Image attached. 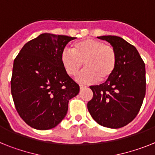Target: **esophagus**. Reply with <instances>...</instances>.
Masks as SVG:
<instances>
[{"label": "esophagus", "mask_w": 155, "mask_h": 155, "mask_svg": "<svg viewBox=\"0 0 155 155\" xmlns=\"http://www.w3.org/2000/svg\"><path fill=\"white\" fill-rule=\"evenodd\" d=\"M84 87H86V86L84 85V84H80V88H81V89H83V88H84Z\"/></svg>", "instance_id": "obj_1"}]
</instances>
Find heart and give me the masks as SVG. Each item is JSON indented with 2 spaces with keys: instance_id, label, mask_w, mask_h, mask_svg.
I'll return each instance as SVG.
<instances>
[{
  "instance_id": "b5f03b06",
  "label": "heart",
  "mask_w": 155,
  "mask_h": 155,
  "mask_svg": "<svg viewBox=\"0 0 155 155\" xmlns=\"http://www.w3.org/2000/svg\"><path fill=\"white\" fill-rule=\"evenodd\" d=\"M61 60L67 74L72 77L78 74L84 63L85 69L77 78L81 83L107 80L114 72L117 61L113 46L91 38L74 42L71 51L62 52Z\"/></svg>"
}]
</instances>
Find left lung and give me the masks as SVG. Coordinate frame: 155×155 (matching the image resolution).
Instances as JSON below:
<instances>
[{"label": "left lung", "instance_id": "8db88e82", "mask_svg": "<svg viewBox=\"0 0 155 155\" xmlns=\"http://www.w3.org/2000/svg\"><path fill=\"white\" fill-rule=\"evenodd\" d=\"M109 42L116 53L113 74L105 83L90 86L93 97L87 109L99 125L118 129L137 116L146 93L145 64L135 46L116 35L98 36Z\"/></svg>", "mask_w": 155, "mask_h": 155}]
</instances>
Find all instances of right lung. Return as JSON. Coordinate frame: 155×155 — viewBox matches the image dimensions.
<instances>
[{
  "mask_svg": "<svg viewBox=\"0 0 155 155\" xmlns=\"http://www.w3.org/2000/svg\"><path fill=\"white\" fill-rule=\"evenodd\" d=\"M74 37L43 33L24 45L14 61L11 91L19 116L36 130L58 125L80 87L67 74L61 57Z\"/></svg>",
  "mask_w": 155,
  "mask_h": 155,
  "instance_id": "obj_1",
  "label": "right lung"
}]
</instances>
